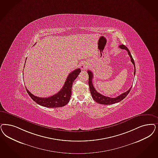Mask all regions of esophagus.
<instances>
[{
  "label": "esophagus",
  "mask_w": 158,
  "mask_h": 158,
  "mask_svg": "<svg viewBox=\"0 0 158 158\" xmlns=\"http://www.w3.org/2000/svg\"><path fill=\"white\" fill-rule=\"evenodd\" d=\"M87 65L86 63L82 64V65L81 66V68L82 70H86L87 69Z\"/></svg>",
  "instance_id": "1"
}]
</instances>
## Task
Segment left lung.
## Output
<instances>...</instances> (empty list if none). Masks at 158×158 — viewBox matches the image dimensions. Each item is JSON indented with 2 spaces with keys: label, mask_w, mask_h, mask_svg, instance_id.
I'll list each match as a JSON object with an SVG mask.
<instances>
[{
  "label": "left lung",
  "mask_w": 158,
  "mask_h": 158,
  "mask_svg": "<svg viewBox=\"0 0 158 158\" xmlns=\"http://www.w3.org/2000/svg\"><path fill=\"white\" fill-rule=\"evenodd\" d=\"M120 48L123 49H125L126 51H127L128 55H130V57L131 58V61L132 62V63L133 64V65L134 66V75H135V62L134 60L132 58V56L130 52L129 51V49H128V48L125 46L124 45L122 44L120 45L119 46ZM87 73L89 75V89H90V92L91 93L92 96L93 98L94 99V101H96L97 103L99 104H113L116 103H118L120 101H121L122 100H123L125 98V97L128 95V94L130 92L131 89L132 88V86L130 88V89L127 91L126 92L124 93L121 94L119 95L118 96L115 98H109L105 96L103 94L99 93L96 91V90L95 89V88L93 86L92 83L93 77V74L92 72L90 71H87Z\"/></svg>",
  "instance_id": "obj_1"
}]
</instances>
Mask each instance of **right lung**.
Returning <instances> with one entry per match:
<instances>
[{
    "instance_id": "1",
    "label": "right lung",
    "mask_w": 158,
    "mask_h": 158,
    "mask_svg": "<svg viewBox=\"0 0 158 158\" xmlns=\"http://www.w3.org/2000/svg\"><path fill=\"white\" fill-rule=\"evenodd\" d=\"M26 63V62H25ZM81 70L78 68L71 72L67 77L64 86L59 92L48 98H38L28 91L26 88L28 95L33 100L40 106L49 108H56L65 106L68 103L72 95V87L73 82L75 81Z\"/></svg>"
}]
</instances>
